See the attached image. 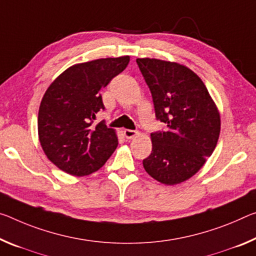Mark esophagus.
Instances as JSON below:
<instances>
[{
  "label": "esophagus",
  "mask_w": 256,
  "mask_h": 256,
  "mask_svg": "<svg viewBox=\"0 0 256 256\" xmlns=\"http://www.w3.org/2000/svg\"><path fill=\"white\" fill-rule=\"evenodd\" d=\"M124 136L126 139H132V138L138 136V131L136 130H124Z\"/></svg>",
  "instance_id": "obj_1"
}]
</instances>
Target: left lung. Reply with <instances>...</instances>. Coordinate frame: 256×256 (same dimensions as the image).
Returning <instances> with one entry per match:
<instances>
[{
    "label": "left lung",
    "mask_w": 256,
    "mask_h": 256,
    "mask_svg": "<svg viewBox=\"0 0 256 256\" xmlns=\"http://www.w3.org/2000/svg\"><path fill=\"white\" fill-rule=\"evenodd\" d=\"M136 64L152 93L156 118L168 126L150 134L152 150L144 168L162 184H180L200 171L216 149L220 114L205 84L189 68L149 58Z\"/></svg>",
    "instance_id": "8db88e82"
}]
</instances>
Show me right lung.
<instances>
[{
	"instance_id": "right-lung-1",
	"label": "right lung",
	"mask_w": 256,
	"mask_h": 256,
	"mask_svg": "<svg viewBox=\"0 0 256 256\" xmlns=\"http://www.w3.org/2000/svg\"><path fill=\"white\" fill-rule=\"evenodd\" d=\"M128 62L125 56L77 64L48 88L38 110V138L48 160L64 172L88 176L115 152V131L104 122L92 124L96 112L104 109L101 90Z\"/></svg>"
}]
</instances>
